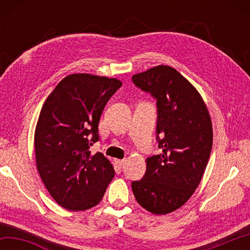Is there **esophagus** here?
Returning a JSON list of instances; mask_svg holds the SVG:
<instances>
[{"label": "esophagus", "mask_w": 250, "mask_h": 250, "mask_svg": "<svg viewBox=\"0 0 250 250\" xmlns=\"http://www.w3.org/2000/svg\"><path fill=\"white\" fill-rule=\"evenodd\" d=\"M125 162H126V160H125V159H122V160H117V163H118V166H119L120 167H124L125 164Z\"/></svg>", "instance_id": "34e87169"}]
</instances>
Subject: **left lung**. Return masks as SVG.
Returning <instances> with one entry per match:
<instances>
[{"mask_svg":"<svg viewBox=\"0 0 250 250\" xmlns=\"http://www.w3.org/2000/svg\"><path fill=\"white\" fill-rule=\"evenodd\" d=\"M132 82L156 99L162 152L146 158L145 176L131 186L143 208L166 215L183 206L201 183L213 146L210 116L196 88L170 66L133 75Z\"/></svg>","mask_w":250,"mask_h":250,"instance_id":"8db88e82","label":"left lung"}]
</instances>
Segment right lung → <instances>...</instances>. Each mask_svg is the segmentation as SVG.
I'll use <instances>...</instances> for the list:
<instances>
[{
	"mask_svg": "<svg viewBox=\"0 0 250 250\" xmlns=\"http://www.w3.org/2000/svg\"><path fill=\"white\" fill-rule=\"evenodd\" d=\"M121 84L116 78L68 75L41 110L34 135L36 167L50 195L66 209L96 206L115 176L110 161L89 149L99 140L104 105Z\"/></svg>",
	"mask_w": 250,
	"mask_h": 250,
	"instance_id": "obj_1",
	"label": "right lung"
}]
</instances>
